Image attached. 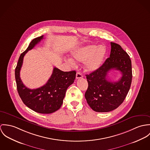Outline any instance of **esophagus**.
<instances>
[{"mask_svg": "<svg viewBox=\"0 0 150 150\" xmlns=\"http://www.w3.org/2000/svg\"><path fill=\"white\" fill-rule=\"evenodd\" d=\"M76 79H80V78H83V75L80 72H78L76 74Z\"/></svg>", "mask_w": 150, "mask_h": 150, "instance_id": "1", "label": "esophagus"}]
</instances>
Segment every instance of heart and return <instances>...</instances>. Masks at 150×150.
Wrapping results in <instances>:
<instances>
[{
  "label": "heart",
  "instance_id": "1",
  "mask_svg": "<svg viewBox=\"0 0 150 150\" xmlns=\"http://www.w3.org/2000/svg\"><path fill=\"white\" fill-rule=\"evenodd\" d=\"M106 54V49L103 45H88L73 51L70 56L72 61L86 62L85 68L94 71L100 66Z\"/></svg>",
  "mask_w": 150,
  "mask_h": 150
}]
</instances>
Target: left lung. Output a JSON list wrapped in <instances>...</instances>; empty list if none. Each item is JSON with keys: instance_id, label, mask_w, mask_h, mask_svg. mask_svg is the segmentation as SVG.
I'll use <instances>...</instances> for the list:
<instances>
[{"instance_id": "8db88e82", "label": "left lung", "mask_w": 150, "mask_h": 150, "mask_svg": "<svg viewBox=\"0 0 150 150\" xmlns=\"http://www.w3.org/2000/svg\"><path fill=\"white\" fill-rule=\"evenodd\" d=\"M110 45V57L97 69L86 75L88 88L84 96L90 107L97 112H108L117 108L125 100L132 82L129 56L120 45L115 42ZM112 69L122 73L118 81L111 82L107 79V73Z\"/></svg>"}]
</instances>
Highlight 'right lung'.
<instances>
[{
  "label": "right lung",
  "instance_id": "obj_1",
  "mask_svg": "<svg viewBox=\"0 0 150 150\" xmlns=\"http://www.w3.org/2000/svg\"><path fill=\"white\" fill-rule=\"evenodd\" d=\"M43 36L33 39L26 50L21 53L16 68L15 77L18 93L24 104L35 112L50 114L60 108L68 87L74 82L76 71L64 72L54 67L50 78L42 87L30 89L23 84L20 78V70L24 56L44 38Z\"/></svg>",
  "mask_w": 150,
  "mask_h": 150
}]
</instances>
